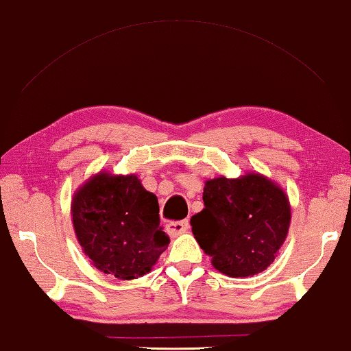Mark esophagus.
Segmentation results:
<instances>
[{"instance_id": "1", "label": "esophagus", "mask_w": 351, "mask_h": 351, "mask_svg": "<svg viewBox=\"0 0 351 351\" xmlns=\"http://www.w3.org/2000/svg\"><path fill=\"white\" fill-rule=\"evenodd\" d=\"M189 228V221L183 219V221H174L168 223V233L172 234V237H177V234L185 233Z\"/></svg>"}]
</instances>
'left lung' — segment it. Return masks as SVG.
<instances>
[{
  "label": "left lung",
  "mask_w": 351,
  "mask_h": 351,
  "mask_svg": "<svg viewBox=\"0 0 351 351\" xmlns=\"http://www.w3.org/2000/svg\"><path fill=\"white\" fill-rule=\"evenodd\" d=\"M204 205L193 234L217 271L238 278L271 266L291 222L283 189L260 174L217 177L205 183Z\"/></svg>",
  "instance_id": "left-lung-1"
}]
</instances>
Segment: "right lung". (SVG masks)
Instances as JSON below:
<instances>
[{
  "instance_id": "right-lung-1",
  "label": "right lung",
  "mask_w": 351,
  "mask_h": 351,
  "mask_svg": "<svg viewBox=\"0 0 351 351\" xmlns=\"http://www.w3.org/2000/svg\"><path fill=\"white\" fill-rule=\"evenodd\" d=\"M71 213L85 255L119 280L147 274L169 244L158 200L136 176H95L74 194Z\"/></svg>"
}]
</instances>
